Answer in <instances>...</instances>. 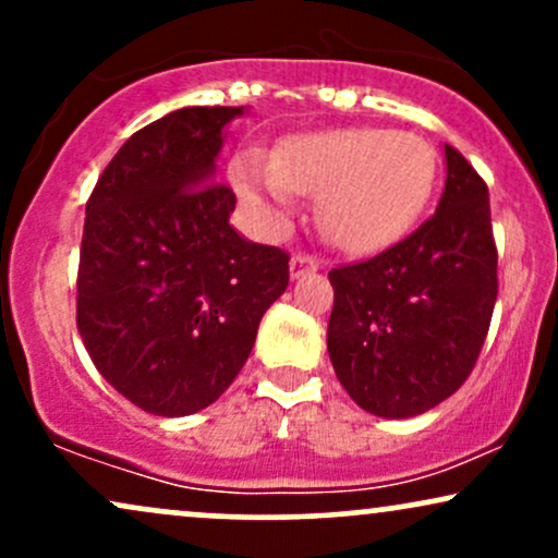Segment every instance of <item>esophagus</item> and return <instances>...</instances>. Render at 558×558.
Masks as SVG:
<instances>
[{
	"instance_id": "34e87169",
	"label": "esophagus",
	"mask_w": 558,
	"mask_h": 558,
	"mask_svg": "<svg viewBox=\"0 0 558 558\" xmlns=\"http://www.w3.org/2000/svg\"><path fill=\"white\" fill-rule=\"evenodd\" d=\"M317 267H319V259L312 257V254H304V252L293 254V257H291V278H301V275H306V272H315Z\"/></svg>"
}]
</instances>
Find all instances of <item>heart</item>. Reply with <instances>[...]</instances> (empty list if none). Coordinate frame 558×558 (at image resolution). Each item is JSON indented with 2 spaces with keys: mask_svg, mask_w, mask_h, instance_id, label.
Listing matches in <instances>:
<instances>
[{
  "mask_svg": "<svg viewBox=\"0 0 558 558\" xmlns=\"http://www.w3.org/2000/svg\"><path fill=\"white\" fill-rule=\"evenodd\" d=\"M438 157L417 133L336 128L280 144L272 159H235V183L252 202L286 213L293 194L319 198V228L351 254L401 239L433 194Z\"/></svg>",
  "mask_w": 558,
  "mask_h": 558,
  "instance_id": "1",
  "label": "heart"
}]
</instances>
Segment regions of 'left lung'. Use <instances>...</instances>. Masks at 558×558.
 Listing matches in <instances>:
<instances>
[{"mask_svg": "<svg viewBox=\"0 0 558 558\" xmlns=\"http://www.w3.org/2000/svg\"><path fill=\"white\" fill-rule=\"evenodd\" d=\"M446 189L422 226L375 257L328 272V354L364 412L403 420L457 393L498 296L488 185L446 144Z\"/></svg>", "mask_w": 558, "mask_h": 558, "instance_id": "8db88e82", "label": "left lung"}]
</instances>
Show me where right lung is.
Segmentation results:
<instances>
[{"label": "right lung", "mask_w": 558, "mask_h": 558, "mask_svg": "<svg viewBox=\"0 0 558 558\" xmlns=\"http://www.w3.org/2000/svg\"><path fill=\"white\" fill-rule=\"evenodd\" d=\"M243 107H183L120 146L83 222L75 323L101 377L157 417L222 396L288 286V252L241 239L215 181Z\"/></svg>", "instance_id": "add662e5"}]
</instances>
